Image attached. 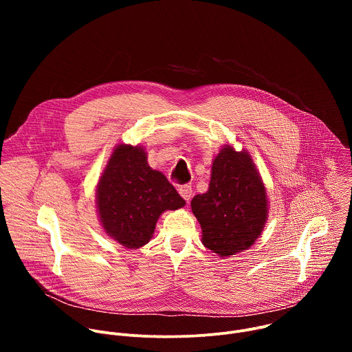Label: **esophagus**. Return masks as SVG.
<instances>
[{
  "label": "esophagus",
  "instance_id": "1",
  "mask_svg": "<svg viewBox=\"0 0 352 352\" xmlns=\"http://www.w3.org/2000/svg\"><path fill=\"white\" fill-rule=\"evenodd\" d=\"M178 192H179V195L186 200V202H189L190 197H192V186H190V185H188V184L181 185L179 189H178Z\"/></svg>",
  "mask_w": 352,
  "mask_h": 352
}]
</instances>
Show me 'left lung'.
<instances>
[{
	"mask_svg": "<svg viewBox=\"0 0 352 352\" xmlns=\"http://www.w3.org/2000/svg\"><path fill=\"white\" fill-rule=\"evenodd\" d=\"M190 206L204 245L214 254L224 258L252 246L267 219V196L245 150H221L213 162L209 190L193 196Z\"/></svg>",
	"mask_w": 352,
	"mask_h": 352,
	"instance_id": "8db88e82",
	"label": "left lung"
}]
</instances>
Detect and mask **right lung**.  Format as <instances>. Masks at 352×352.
I'll return each mask as SVG.
<instances>
[{
    "label": "right lung",
    "instance_id": "1",
    "mask_svg": "<svg viewBox=\"0 0 352 352\" xmlns=\"http://www.w3.org/2000/svg\"><path fill=\"white\" fill-rule=\"evenodd\" d=\"M185 205L167 178L150 168L144 150L120 144L100 178L97 206L106 232L136 249L147 243L160 214Z\"/></svg>",
    "mask_w": 352,
    "mask_h": 352
}]
</instances>
